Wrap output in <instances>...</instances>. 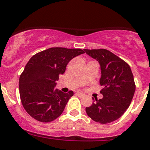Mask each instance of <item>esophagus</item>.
I'll return each mask as SVG.
<instances>
[{"label":"esophagus","instance_id":"34e87169","mask_svg":"<svg viewBox=\"0 0 150 150\" xmlns=\"http://www.w3.org/2000/svg\"><path fill=\"white\" fill-rule=\"evenodd\" d=\"M76 95H77L78 96H79V97H84V96H85V95H84L83 93H81V92H76Z\"/></svg>","mask_w":150,"mask_h":150}]
</instances>
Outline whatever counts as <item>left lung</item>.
<instances>
[{
  "mask_svg": "<svg viewBox=\"0 0 150 150\" xmlns=\"http://www.w3.org/2000/svg\"><path fill=\"white\" fill-rule=\"evenodd\" d=\"M86 54L100 64L99 83L103 98H94L86 107L87 115L92 120L106 124L120 118L129 108L134 96L136 85L129 65L106 49H84Z\"/></svg>",
  "mask_w": 150,
  "mask_h": 150,
  "instance_id": "1",
  "label": "left lung"
}]
</instances>
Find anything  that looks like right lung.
<instances>
[{"instance_id": "right-lung-1", "label": "right lung", "mask_w": 150, "mask_h": 150, "mask_svg": "<svg viewBox=\"0 0 150 150\" xmlns=\"http://www.w3.org/2000/svg\"><path fill=\"white\" fill-rule=\"evenodd\" d=\"M85 53L80 48L51 47L33 55L19 79L21 101L26 112L38 121L49 122L62 115L72 91L55 88L68 63Z\"/></svg>"}]
</instances>
